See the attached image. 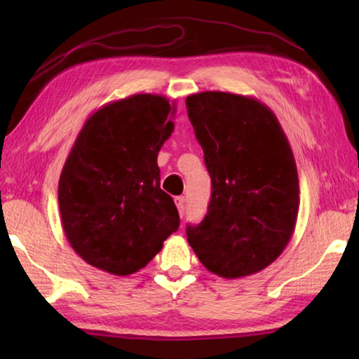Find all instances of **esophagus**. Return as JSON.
<instances>
[{"instance_id":"1","label":"esophagus","mask_w":359,"mask_h":359,"mask_svg":"<svg viewBox=\"0 0 359 359\" xmlns=\"http://www.w3.org/2000/svg\"><path fill=\"white\" fill-rule=\"evenodd\" d=\"M175 205H177L179 215L184 217V215H185V198H184V196H177V198H175Z\"/></svg>"}]
</instances>
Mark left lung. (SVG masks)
<instances>
[{
	"label": "left lung",
	"mask_w": 359,
	"mask_h": 359,
	"mask_svg": "<svg viewBox=\"0 0 359 359\" xmlns=\"http://www.w3.org/2000/svg\"><path fill=\"white\" fill-rule=\"evenodd\" d=\"M212 180L204 220L187 239L204 267L224 278L257 274L280 257L299 210L293 150L263 102L226 92L187 98Z\"/></svg>",
	"instance_id": "1"
}]
</instances>
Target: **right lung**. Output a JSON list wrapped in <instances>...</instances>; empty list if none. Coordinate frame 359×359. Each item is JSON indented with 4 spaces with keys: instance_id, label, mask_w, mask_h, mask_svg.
<instances>
[{
    "instance_id": "1",
    "label": "right lung",
    "mask_w": 359,
    "mask_h": 359,
    "mask_svg": "<svg viewBox=\"0 0 359 359\" xmlns=\"http://www.w3.org/2000/svg\"><path fill=\"white\" fill-rule=\"evenodd\" d=\"M175 106L139 93L88 117L66 158L58 204L66 239L90 266L135 274L180 224L160 188L156 158L174 131Z\"/></svg>"
}]
</instances>
